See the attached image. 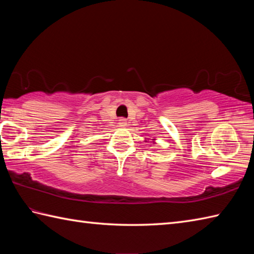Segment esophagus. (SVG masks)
<instances>
[{"label": "esophagus", "instance_id": "obj_1", "mask_svg": "<svg viewBox=\"0 0 254 254\" xmlns=\"http://www.w3.org/2000/svg\"><path fill=\"white\" fill-rule=\"evenodd\" d=\"M119 124H120L121 127H124V126H127V119H124V118H121V119H119Z\"/></svg>", "mask_w": 254, "mask_h": 254}]
</instances>
